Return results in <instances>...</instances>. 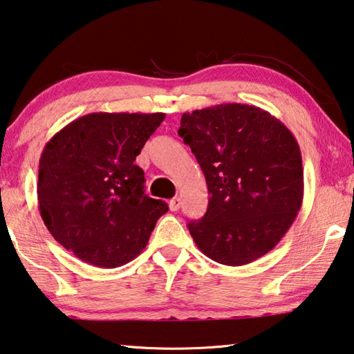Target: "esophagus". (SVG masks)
Instances as JSON below:
<instances>
[{
	"mask_svg": "<svg viewBox=\"0 0 354 354\" xmlns=\"http://www.w3.org/2000/svg\"><path fill=\"white\" fill-rule=\"evenodd\" d=\"M169 206H170V211H171V212H176L178 209H179V206H181V200H179L178 196H175V198L170 200Z\"/></svg>",
	"mask_w": 354,
	"mask_h": 354,
	"instance_id": "esophagus-1",
	"label": "esophagus"
}]
</instances>
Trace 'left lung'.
<instances>
[{"mask_svg":"<svg viewBox=\"0 0 354 354\" xmlns=\"http://www.w3.org/2000/svg\"><path fill=\"white\" fill-rule=\"evenodd\" d=\"M206 178L205 217L189 221L203 253L223 266L267 254L303 203V164L295 137L256 106L227 103L183 113L178 129Z\"/></svg>","mask_w":354,"mask_h":354,"instance_id":"8db88e82","label":"left lung"}]
</instances>
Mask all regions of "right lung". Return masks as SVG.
Instances as JSON below:
<instances>
[{
	"label": "right lung",
	"instance_id": "obj_1",
	"mask_svg": "<svg viewBox=\"0 0 354 354\" xmlns=\"http://www.w3.org/2000/svg\"><path fill=\"white\" fill-rule=\"evenodd\" d=\"M165 113H87L46 143L37 198L51 236L81 261L124 266L145 250L156 221L169 211L145 195L134 164Z\"/></svg>",
	"mask_w": 354,
	"mask_h": 354
}]
</instances>
